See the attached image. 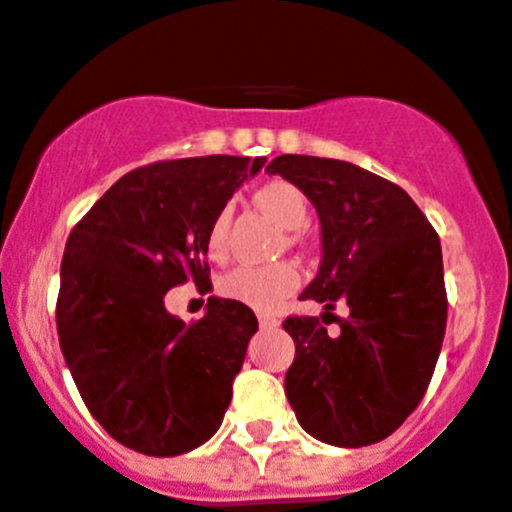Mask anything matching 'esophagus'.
Returning <instances> with one entry per match:
<instances>
[{"instance_id": "34e87169", "label": "esophagus", "mask_w": 512, "mask_h": 512, "mask_svg": "<svg viewBox=\"0 0 512 512\" xmlns=\"http://www.w3.org/2000/svg\"><path fill=\"white\" fill-rule=\"evenodd\" d=\"M257 320H260L262 330H272V327L280 325V320H277V317H272V315H257Z\"/></svg>"}]
</instances>
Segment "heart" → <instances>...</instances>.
Here are the masks:
<instances>
[{"label":"heart","instance_id":"obj_1","mask_svg":"<svg viewBox=\"0 0 512 512\" xmlns=\"http://www.w3.org/2000/svg\"><path fill=\"white\" fill-rule=\"evenodd\" d=\"M252 202L260 207L262 212L272 217L280 227L287 232V245H300V235L297 227L305 225L307 220V200L302 195L300 187H295L287 180H270L262 187H257ZM230 207H220L217 215L212 217L210 227H207L205 247L212 257H225L227 252V235H230ZM300 287V270L295 262L282 260L272 262V265H242L227 272L220 280L217 290L222 297L240 305L252 307L260 312H272Z\"/></svg>","mask_w":512,"mask_h":512}]
</instances>
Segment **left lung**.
<instances>
[{"label": "left lung", "mask_w": 512, "mask_h": 512, "mask_svg": "<svg viewBox=\"0 0 512 512\" xmlns=\"http://www.w3.org/2000/svg\"><path fill=\"white\" fill-rule=\"evenodd\" d=\"M267 172L300 187L320 215L322 265L302 300L350 307L347 317L282 322L295 340L287 400L322 443H380L420 405L443 347L438 232L403 187L350 162L280 155ZM327 314L341 325L337 336L326 335Z\"/></svg>", "instance_id": "1"}]
</instances>
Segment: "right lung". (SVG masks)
<instances>
[{"instance_id":"obj_1","label":"right lung","mask_w":512,"mask_h":512,"mask_svg":"<svg viewBox=\"0 0 512 512\" xmlns=\"http://www.w3.org/2000/svg\"><path fill=\"white\" fill-rule=\"evenodd\" d=\"M265 157H190L119 177L72 227L57 335L79 395L124 448L172 458L217 433L257 317L210 297L205 317L165 310L167 290L210 292L207 227Z\"/></svg>"}]
</instances>
